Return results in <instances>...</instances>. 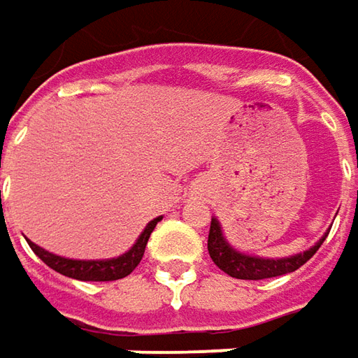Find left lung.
I'll list each match as a JSON object with an SVG mask.
<instances>
[{
	"label": "left lung",
	"instance_id": "8db88e82",
	"mask_svg": "<svg viewBox=\"0 0 358 358\" xmlns=\"http://www.w3.org/2000/svg\"><path fill=\"white\" fill-rule=\"evenodd\" d=\"M324 237L315 247H310L309 251L295 255V257H287V259H259V257H249V255L235 251L225 241V237H223L219 221L211 219L207 249H209V255H211L215 265L221 268L223 273H227L229 277L245 279V281H261V279L287 275V273H293L299 267H303L310 257L319 251Z\"/></svg>",
	"mask_w": 358,
	"mask_h": 358
}]
</instances>
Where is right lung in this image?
<instances>
[{"label": "right lung", "mask_w": 358, "mask_h": 358, "mask_svg": "<svg viewBox=\"0 0 358 358\" xmlns=\"http://www.w3.org/2000/svg\"><path fill=\"white\" fill-rule=\"evenodd\" d=\"M161 221V217L153 219L145 231L139 235L137 243L131 247L129 251L125 255H121L117 259H107V261H76V259H65V257H57V255L49 253L45 249L37 247L35 243L27 241L31 251H34L48 267H51L53 271L62 273L65 277H71V279H77V281H117V279H123L127 277L133 268L137 267L141 263L145 253V245L151 237L153 229Z\"/></svg>", "instance_id": "obj_1"}]
</instances>
